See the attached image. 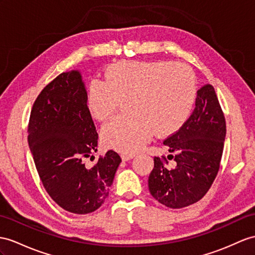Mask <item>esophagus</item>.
<instances>
[{
    "instance_id": "1",
    "label": "esophagus",
    "mask_w": 255,
    "mask_h": 255,
    "mask_svg": "<svg viewBox=\"0 0 255 255\" xmlns=\"http://www.w3.org/2000/svg\"><path fill=\"white\" fill-rule=\"evenodd\" d=\"M135 157V154H126V153H123V154H121V158H122V161H128V160H131V159H133Z\"/></svg>"
}]
</instances>
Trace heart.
Wrapping results in <instances>:
<instances>
[{
  "label": "heart",
  "mask_w": 255,
  "mask_h": 255,
  "mask_svg": "<svg viewBox=\"0 0 255 255\" xmlns=\"http://www.w3.org/2000/svg\"><path fill=\"white\" fill-rule=\"evenodd\" d=\"M105 79L88 88V107L98 121L114 116L128 101V117H118L102 129L103 145L126 154L145 146L152 133H177L194 110L197 80L194 71L173 61H119L107 68Z\"/></svg>",
  "instance_id": "heart-1"
}]
</instances>
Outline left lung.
I'll use <instances>...</instances> for the list:
<instances>
[{
	"label": "left lung",
	"instance_id": "1",
	"mask_svg": "<svg viewBox=\"0 0 255 255\" xmlns=\"http://www.w3.org/2000/svg\"><path fill=\"white\" fill-rule=\"evenodd\" d=\"M226 136V122L214 88L203 85L197 92L196 107L185 126L169 136L167 159L176 165L166 167L165 157L153 158L148 178L151 196L163 206L182 209L199 201L213 184L220 169Z\"/></svg>",
	"mask_w": 255,
	"mask_h": 255
}]
</instances>
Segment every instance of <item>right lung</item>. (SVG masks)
<instances>
[{
	"label": "right lung",
	"mask_w": 255,
	"mask_h": 255,
	"mask_svg": "<svg viewBox=\"0 0 255 255\" xmlns=\"http://www.w3.org/2000/svg\"><path fill=\"white\" fill-rule=\"evenodd\" d=\"M78 70L60 73L35 99L28 142L47 194L76 214L94 212L107 199L121 158L114 150L88 169L83 158L97 149L98 134Z\"/></svg>",
	"instance_id": "obj_1"
}]
</instances>
